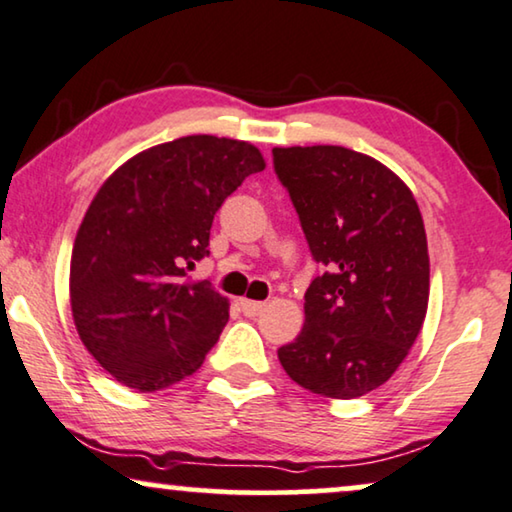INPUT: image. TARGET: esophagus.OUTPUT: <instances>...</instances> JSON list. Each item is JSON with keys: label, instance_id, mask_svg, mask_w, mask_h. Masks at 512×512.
Segmentation results:
<instances>
[{"label": "esophagus", "instance_id": "34e87169", "mask_svg": "<svg viewBox=\"0 0 512 512\" xmlns=\"http://www.w3.org/2000/svg\"><path fill=\"white\" fill-rule=\"evenodd\" d=\"M238 309L245 313L247 318H254V316H258V313L265 309V302H256V300H247V297H240Z\"/></svg>", "mask_w": 512, "mask_h": 512}]
</instances>
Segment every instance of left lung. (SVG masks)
I'll use <instances>...</instances> for the list:
<instances>
[{
	"instance_id": "left-lung-1",
	"label": "left lung",
	"mask_w": 512,
	"mask_h": 512,
	"mask_svg": "<svg viewBox=\"0 0 512 512\" xmlns=\"http://www.w3.org/2000/svg\"><path fill=\"white\" fill-rule=\"evenodd\" d=\"M311 254L327 267L304 295L283 371L325 398L382 387L419 336L430 297L423 217L403 180L345 146L272 148Z\"/></svg>"
}]
</instances>
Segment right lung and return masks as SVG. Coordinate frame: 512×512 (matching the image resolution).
Here are the masks:
<instances>
[{
	"mask_svg": "<svg viewBox=\"0 0 512 512\" xmlns=\"http://www.w3.org/2000/svg\"><path fill=\"white\" fill-rule=\"evenodd\" d=\"M263 169L249 141L190 135L130 157L93 196L70 256V311L116 382L146 393L199 371L229 300L187 270L208 256L226 196Z\"/></svg>",
	"mask_w": 512,
	"mask_h": 512,
	"instance_id": "add662e5",
	"label": "right lung"
}]
</instances>
